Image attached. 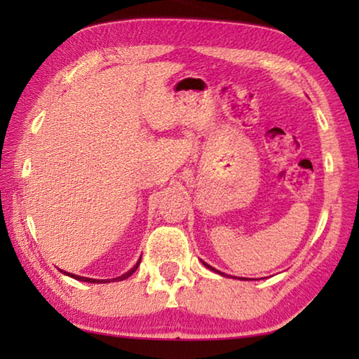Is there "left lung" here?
Instances as JSON below:
<instances>
[{
  "label": "left lung",
  "mask_w": 359,
  "mask_h": 359,
  "mask_svg": "<svg viewBox=\"0 0 359 359\" xmlns=\"http://www.w3.org/2000/svg\"><path fill=\"white\" fill-rule=\"evenodd\" d=\"M201 263L205 266V267H208V269H210V271H214V272H217V274H220V276H223V277H228L226 274H223V272H220V271H218V269H215V267H212V266H209L208 263H204V261L201 259ZM233 278H236V277H233ZM239 280H248V278H244V277H241L239 278Z\"/></svg>",
  "instance_id": "obj_1"
}]
</instances>
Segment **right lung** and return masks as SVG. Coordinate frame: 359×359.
<instances>
[{"mask_svg": "<svg viewBox=\"0 0 359 359\" xmlns=\"http://www.w3.org/2000/svg\"><path fill=\"white\" fill-rule=\"evenodd\" d=\"M141 264V258L137 259V263L131 267L128 272H125V274H121L120 277H115V278H104V280H100V278H90V277H82V276H76V274H71V272H66L60 269V272H63L65 276L76 278V280H81V282H87V283H111V282H120V280H125V278H128L130 276H133L136 272V269Z\"/></svg>", "mask_w": 359, "mask_h": 359, "instance_id": "1", "label": "right lung"}]
</instances>
